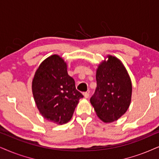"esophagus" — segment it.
Here are the masks:
<instances>
[{"mask_svg": "<svg viewBox=\"0 0 159 159\" xmlns=\"http://www.w3.org/2000/svg\"><path fill=\"white\" fill-rule=\"evenodd\" d=\"M83 95H84V97H85V98H86V99L89 97V93H88V92H85V93H84Z\"/></svg>", "mask_w": 159, "mask_h": 159, "instance_id": "1", "label": "esophagus"}]
</instances>
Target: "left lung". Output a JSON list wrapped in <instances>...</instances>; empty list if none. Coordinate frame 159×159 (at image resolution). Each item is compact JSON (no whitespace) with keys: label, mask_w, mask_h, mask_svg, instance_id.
Returning <instances> with one entry per match:
<instances>
[{"label":"left lung","mask_w":159,"mask_h":159,"mask_svg":"<svg viewBox=\"0 0 159 159\" xmlns=\"http://www.w3.org/2000/svg\"><path fill=\"white\" fill-rule=\"evenodd\" d=\"M98 66L97 89L91 99L97 116L113 122L124 115L130 105L132 83L126 68L116 57L107 55Z\"/></svg>","instance_id":"left-lung-1"}]
</instances>
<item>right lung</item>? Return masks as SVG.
Instances as JSON below:
<instances>
[{"mask_svg":"<svg viewBox=\"0 0 159 159\" xmlns=\"http://www.w3.org/2000/svg\"><path fill=\"white\" fill-rule=\"evenodd\" d=\"M32 93L40 113L57 125L68 122L83 95L76 89L75 82L68 74L67 64L54 54L39 66L32 80Z\"/></svg>","mask_w":159,"mask_h":159,"instance_id":"right-lung-1","label":"right lung"}]
</instances>
